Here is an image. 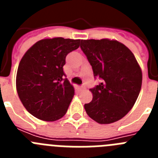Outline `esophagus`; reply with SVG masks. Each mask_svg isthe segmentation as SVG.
Instances as JSON below:
<instances>
[{"mask_svg":"<svg viewBox=\"0 0 158 158\" xmlns=\"http://www.w3.org/2000/svg\"><path fill=\"white\" fill-rule=\"evenodd\" d=\"M79 89H80V90H84V89H85V85H81L80 87H79Z\"/></svg>","mask_w":158,"mask_h":158,"instance_id":"esophagus-1","label":"esophagus"}]
</instances>
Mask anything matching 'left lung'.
<instances>
[{
	"label": "left lung",
	"instance_id": "left-lung-1",
	"mask_svg": "<svg viewBox=\"0 0 158 158\" xmlns=\"http://www.w3.org/2000/svg\"><path fill=\"white\" fill-rule=\"evenodd\" d=\"M81 48L100 83L90 89L93 100L85 104L89 117L100 124L119 120L135 104L142 87V69L126 46L108 39L81 41Z\"/></svg>",
	"mask_w": 158,
	"mask_h": 158
}]
</instances>
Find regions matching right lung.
<instances>
[{"instance_id": "right-lung-1", "label": "right lung", "mask_w": 158, "mask_h": 158, "mask_svg": "<svg viewBox=\"0 0 158 158\" xmlns=\"http://www.w3.org/2000/svg\"><path fill=\"white\" fill-rule=\"evenodd\" d=\"M81 40L44 39L27 50L19 62L16 90L30 114L53 122L65 115L74 88L63 71L65 57L80 46Z\"/></svg>"}]
</instances>
